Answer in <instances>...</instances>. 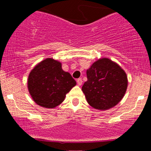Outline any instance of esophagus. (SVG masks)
I'll use <instances>...</instances> for the list:
<instances>
[{
  "label": "esophagus",
  "mask_w": 151,
  "mask_h": 151,
  "mask_svg": "<svg viewBox=\"0 0 151 151\" xmlns=\"http://www.w3.org/2000/svg\"><path fill=\"white\" fill-rule=\"evenodd\" d=\"M77 85H81L82 83H83V80H82L81 78H79V79H77Z\"/></svg>",
  "instance_id": "esophagus-1"
}]
</instances>
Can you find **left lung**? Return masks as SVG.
Returning a JSON list of instances; mask_svg holds the SVG:
<instances>
[{"label":"left lung","mask_w":151,"mask_h":151,"mask_svg":"<svg viewBox=\"0 0 151 151\" xmlns=\"http://www.w3.org/2000/svg\"><path fill=\"white\" fill-rule=\"evenodd\" d=\"M86 74L88 80L82 91L92 107L106 110L121 101L127 89L128 79L118 63L106 58L99 59Z\"/></svg>","instance_id":"1"}]
</instances>
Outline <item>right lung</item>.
Segmentation results:
<instances>
[{
	"label": "right lung",
	"mask_w": 151,
	"mask_h": 151,
	"mask_svg": "<svg viewBox=\"0 0 151 151\" xmlns=\"http://www.w3.org/2000/svg\"><path fill=\"white\" fill-rule=\"evenodd\" d=\"M77 83L68 72L62 69L61 63L47 58L30 72L28 88L33 101L45 108H55L61 104L66 94Z\"/></svg>",
	"instance_id": "add662e5"
}]
</instances>
